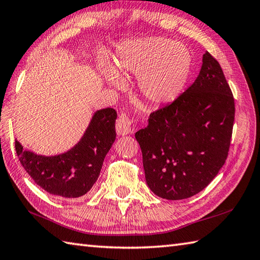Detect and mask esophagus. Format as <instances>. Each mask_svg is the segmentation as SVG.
<instances>
[{"mask_svg":"<svg viewBox=\"0 0 260 260\" xmlns=\"http://www.w3.org/2000/svg\"><path fill=\"white\" fill-rule=\"evenodd\" d=\"M134 120L131 119L129 114L121 113L119 119L116 120V132L119 136H125L131 132V125Z\"/></svg>","mask_w":260,"mask_h":260,"instance_id":"34e87169","label":"esophagus"}]
</instances>
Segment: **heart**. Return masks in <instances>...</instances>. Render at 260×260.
<instances>
[{
	"instance_id": "obj_1",
	"label": "heart",
	"mask_w": 260,
	"mask_h": 260,
	"mask_svg": "<svg viewBox=\"0 0 260 260\" xmlns=\"http://www.w3.org/2000/svg\"><path fill=\"white\" fill-rule=\"evenodd\" d=\"M116 69L138 75L140 94L151 105L173 102L184 90L192 71L193 58L189 48L164 37H146L128 42L117 48ZM106 80L119 85L113 70L105 71Z\"/></svg>"
}]
</instances>
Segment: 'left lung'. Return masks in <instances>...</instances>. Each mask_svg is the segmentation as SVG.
<instances>
[{"label": "left lung", "instance_id": "1", "mask_svg": "<svg viewBox=\"0 0 260 260\" xmlns=\"http://www.w3.org/2000/svg\"><path fill=\"white\" fill-rule=\"evenodd\" d=\"M234 112L222 68L206 52L193 84L136 132L149 189L180 200L206 188L228 158Z\"/></svg>", "mask_w": 260, "mask_h": 260}]
</instances>
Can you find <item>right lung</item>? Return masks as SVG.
Returning <instances> with one entry per match:
<instances>
[{"mask_svg":"<svg viewBox=\"0 0 260 260\" xmlns=\"http://www.w3.org/2000/svg\"><path fill=\"white\" fill-rule=\"evenodd\" d=\"M116 112L107 107L96 111L76 146L55 156L37 155L16 140V151L23 169L39 187L63 198H78L91 189L103 161L115 141Z\"/></svg>","mask_w":260,"mask_h":260,"instance_id":"obj_1","label":"right lung"}]
</instances>
